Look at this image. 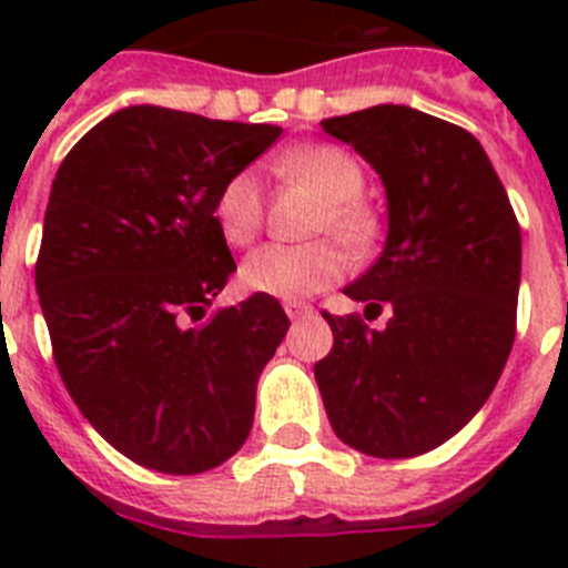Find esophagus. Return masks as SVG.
Wrapping results in <instances>:
<instances>
[{
	"mask_svg": "<svg viewBox=\"0 0 568 568\" xmlns=\"http://www.w3.org/2000/svg\"><path fill=\"white\" fill-rule=\"evenodd\" d=\"M284 313H287L293 321H298L313 315V307H310V304H301V301H287V304H284Z\"/></svg>",
	"mask_w": 568,
	"mask_h": 568,
	"instance_id": "1",
	"label": "esophagus"
}]
</instances>
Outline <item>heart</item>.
Instances as JSON below:
<instances>
[{
  "label": "heart",
  "instance_id": "1",
  "mask_svg": "<svg viewBox=\"0 0 568 568\" xmlns=\"http://www.w3.org/2000/svg\"><path fill=\"white\" fill-rule=\"evenodd\" d=\"M281 170L307 182L324 199L318 230H329L349 244L373 235V215L358 202L364 193V173L353 155L341 148H304L290 153ZM215 224L230 244L255 239L264 219V195L253 170H239L215 195ZM346 273V255L333 241L313 244H264L241 264V284L250 293L281 301H298L333 287Z\"/></svg>",
  "mask_w": 568,
  "mask_h": 568
}]
</instances>
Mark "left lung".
<instances>
[{"label":"left lung","mask_w":568,"mask_h":568,"mask_svg":"<svg viewBox=\"0 0 568 568\" xmlns=\"http://www.w3.org/2000/svg\"><path fill=\"white\" fill-rule=\"evenodd\" d=\"M321 128L384 184V250L344 293L393 315L369 329L324 313L335 344L315 381L346 446L415 458L460 433L504 373L518 315V219L486 150L458 124L375 104Z\"/></svg>","instance_id":"8db88e82"}]
</instances>
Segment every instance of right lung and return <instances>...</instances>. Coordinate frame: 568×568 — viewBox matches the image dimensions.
Returning a JSON list of instances; mask_svg holds the SVG:
<instances>
[{
    "label": "right lung",
    "mask_w": 568,
    "mask_h": 568,
    "mask_svg": "<svg viewBox=\"0 0 568 568\" xmlns=\"http://www.w3.org/2000/svg\"><path fill=\"white\" fill-rule=\"evenodd\" d=\"M278 135L273 124L130 104L59 164L39 304L70 398L139 466L199 475L253 429L258 375L287 315L255 293L202 318L235 270L215 195Z\"/></svg>",
    "instance_id": "1"
}]
</instances>
